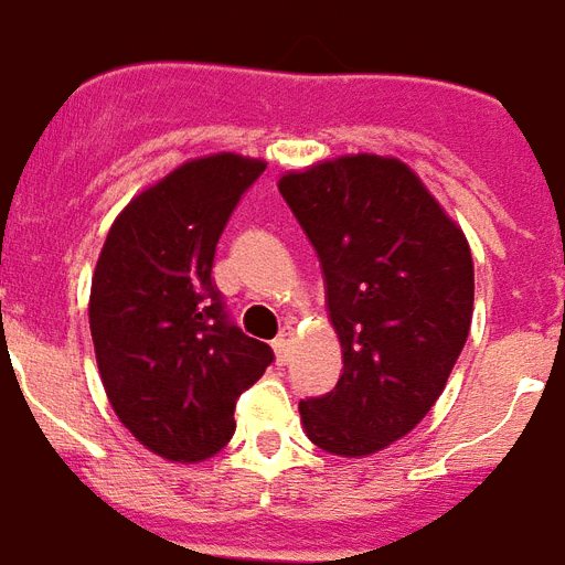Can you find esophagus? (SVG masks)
I'll return each mask as SVG.
<instances>
[{
	"instance_id": "obj_1",
	"label": "esophagus",
	"mask_w": 565,
	"mask_h": 565,
	"mask_svg": "<svg viewBox=\"0 0 565 565\" xmlns=\"http://www.w3.org/2000/svg\"><path fill=\"white\" fill-rule=\"evenodd\" d=\"M273 351H275V360H278V365H284V362L290 360V351H292V333H290V330H284L281 337L275 339Z\"/></svg>"
}]
</instances>
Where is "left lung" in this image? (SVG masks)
Instances as JSON below:
<instances>
[{"mask_svg":"<svg viewBox=\"0 0 565 565\" xmlns=\"http://www.w3.org/2000/svg\"><path fill=\"white\" fill-rule=\"evenodd\" d=\"M324 273L342 377L298 403L307 438L365 458L409 435L447 386L473 322V255L409 164L356 153L278 179Z\"/></svg>","mask_w":565,"mask_h":565,"instance_id":"left-lung-1","label":"left lung"}]
</instances>
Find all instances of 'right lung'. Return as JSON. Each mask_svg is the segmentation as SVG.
I'll use <instances>...</instances> for the list:
<instances>
[{
  "label": "right lung",
  "mask_w": 565,
  "mask_h": 565,
  "mask_svg": "<svg viewBox=\"0 0 565 565\" xmlns=\"http://www.w3.org/2000/svg\"><path fill=\"white\" fill-rule=\"evenodd\" d=\"M267 162L214 153L179 164L127 203L92 275L89 330L118 420L156 456L194 465L235 435V403L273 348L228 322L214 252Z\"/></svg>",
  "instance_id": "1"
}]
</instances>
